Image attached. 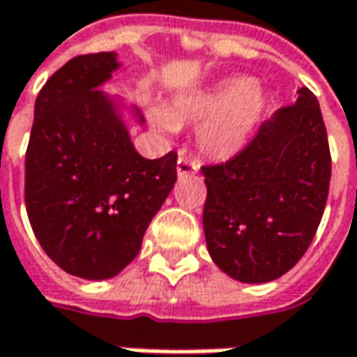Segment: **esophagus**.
I'll return each instance as SVG.
<instances>
[{"instance_id":"34e87169","label":"esophagus","mask_w":357,"mask_h":357,"mask_svg":"<svg viewBox=\"0 0 357 357\" xmlns=\"http://www.w3.org/2000/svg\"><path fill=\"white\" fill-rule=\"evenodd\" d=\"M198 169H200L198 161L190 159V157H186V155H178V159H176V173H178V176H184V174H190V173H198Z\"/></svg>"}]
</instances>
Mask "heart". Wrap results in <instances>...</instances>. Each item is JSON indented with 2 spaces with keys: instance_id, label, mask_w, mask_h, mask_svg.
Returning <instances> with one entry per match:
<instances>
[{
  "instance_id": "b5f03b06",
  "label": "heart",
  "mask_w": 357,
  "mask_h": 357,
  "mask_svg": "<svg viewBox=\"0 0 357 357\" xmlns=\"http://www.w3.org/2000/svg\"><path fill=\"white\" fill-rule=\"evenodd\" d=\"M263 98L248 78H234L208 92L181 96L167 112H155V123L174 131L183 123H202L198 147L212 159H228L245 145L261 112Z\"/></svg>"
}]
</instances>
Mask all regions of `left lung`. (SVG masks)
<instances>
[{
	"label": "left lung",
	"instance_id": "8db88e82",
	"mask_svg": "<svg viewBox=\"0 0 357 357\" xmlns=\"http://www.w3.org/2000/svg\"><path fill=\"white\" fill-rule=\"evenodd\" d=\"M202 173V224L218 267L241 283H267L293 269L314 240L332 173L317 96L303 86L296 104Z\"/></svg>",
	"mask_w": 357,
	"mask_h": 357
}]
</instances>
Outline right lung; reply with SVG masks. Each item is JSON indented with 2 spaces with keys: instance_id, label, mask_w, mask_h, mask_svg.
Segmentation results:
<instances>
[{
  "instance_id": "add662e5",
  "label": "right lung",
  "mask_w": 357,
  "mask_h": 357,
  "mask_svg": "<svg viewBox=\"0 0 357 357\" xmlns=\"http://www.w3.org/2000/svg\"><path fill=\"white\" fill-rule=\"evenodd\" d=\"M114 52L66 62L40 88L25 153V206L40 248L66 273L109 279L135 259L176 181V153L145 159L106 94Z\"/></svg>"
}]
</instances>
